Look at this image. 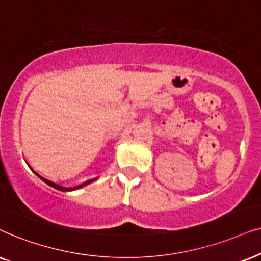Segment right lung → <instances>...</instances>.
I'll return each instance as SVG.
<instances>
[{"instance_id":"right-lung-1","label":"right lung","mask_w":261,"mask_h":261,"mask_svg":"<svg viewBox=\"0 0 261 261\" xmlns=\"http://www.w3.org/2000/svg\"><path fill=\"white\" fill-rule=\"evenodd\" d=\"M37 174V173H36ZM38 175V174H37ZM39 176V178L43 180L44 182H46L47 185H50L51 187H54V189H56V190H60V191H63V192H67V191H71V190H75V189H81V187H83V186H86L87 184H89V182H92L93 180H89V181H87V182H85V184H82V185H79L77 187H75V189H68V187H63V186H61V185H58V184H56V182H52V181H50V180H47V179H45V178H43V176H40V175H38Z\"/></svg>"}]
</instances>
